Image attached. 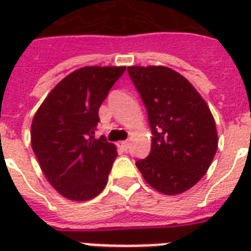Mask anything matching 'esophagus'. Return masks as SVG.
<instances>
[{"mask_svg":"<svg viewBox=\"0 0 251 251\" xmlns=\"http://www.w3.org/2000/svg\"><path fill=\"white\" fill-rule=\"evenodd\" d=\"M120 146H121L122 149L125 150V151H127V150H129V147H130V143L127 141H125V142H121V143H120Z\"/></svg>","mask_w":251,"mask_h":251,"instance_id":"obj_1","label":"esophagus"}]
</instances>
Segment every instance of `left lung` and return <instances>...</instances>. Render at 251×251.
I'll return each instance as SVG.
<instances>
[{
    "label": "left lung",
    "mask_w": 251,
    "mask_h": 251,
    "mask_svg": "<svg viewBox=\"0 0 251 251\" xmlns=\"http://www.w3.org/2000/svg\"><path fill=\"white\" fill-rule=\"evenodd\" d=\"M127 73L152 133L150 155L135 165L153 189L181 194L206 175L218 150L210 108L190 82L172 69L130 66Z\"/></svg>",
    "instance_id": "obj_1"
}]
</instances>
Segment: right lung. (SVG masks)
Returning a JSON list of instances; mask_svg holds the SVG:
<instances>
[{
  "instance_id": "add662e5",
  "label": "right lung",
  "mask_w": 251,
  "mask_h": 251,
  "mask_svg": "<svg viewBox=\"0 0 251 251\" xmlns=\"http://www.w3.org/2000/svg\"><path fill=\"white\" fill-rule=\"evenodd\" d=\"M124 72V66L78 69L50 91L33 117V152L47 179L65 198L88 201L105 187L117 151L94 134L99 108Z\"/></svg>"
}]
</instances>
